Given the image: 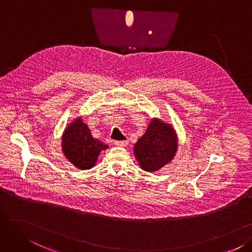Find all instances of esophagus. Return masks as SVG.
<instances>
[{
  "instance_id": "34e87169",
  "label": "esophagus",
  "mask_w": 252,
  "mask_h": 252,
  "mask_svg": "<svg viewBox=\"0 0 252 252\" xmlns=\"http://www.w3.org/2000/svg\"><path fill=\"white\" fill-rule=\"evenodd\" d=\"M116 146H119V147H126V145L128 144V141L126 140V141H115L114 142Z\"/></svg>"
}]
</instances>
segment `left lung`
Segmentation results:
<instances>
[{
	"label": "left lung",
	"mask_w": 252,
	"mask_h": 252,
	"mask_svg": "<svg viewBox=\"0 0 252 252\" xmlns=\"http://www.w3.org/2000/svg\"><path fill=\"white\" fill-rule=\"evenodd\" d=\"M178 149L175 129L170 125L154 118L135 144L134 153L141 168L155 171L173 159Z\"/></svg>",
	"instance_id": "obj_1"
}]
</instances>
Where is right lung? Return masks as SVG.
<instances>
[{"label":"right lung","mask_w":252,"mask_h":252,"mask_svg":"<svg viewBox=\"0 0 252 252\" xmlns=\"http://www.w3.org/2000/svg\"><path fill=\"white\" fill-rule=\"evenodd\" d=\"M108 146L93 138L91 130L82 118H76L66 127L62 137L65 157L77 168L89 169L95 165L98 155Z\"/></svg>","instance_id":"right-lung-1"}]
</instances>
